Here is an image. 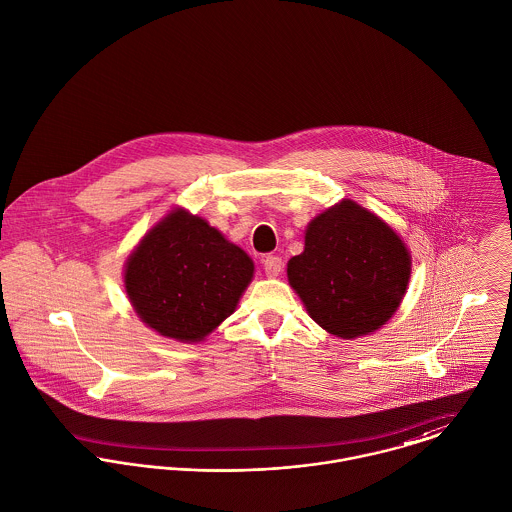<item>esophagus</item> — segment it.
<instances>
[{
	"instance_id": "34e87169",
	"label": "esophagus",
	"mask_w": 512,
	"mask_h": 512,
	"mask_svg": "<svg viewBox=\"0 0 512 512\" xmlns=\"http://www.w3.org/2000/svg\"><path fill=\"white\" fill-rule=\"evenodd\" d=\"M263 269L269 279H277L283 273V259L277 255H269L263 259Z\"/></svg>"
}]
</instances>
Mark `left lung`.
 Returning <instances> with one entry per match:
<instances>
[{"mask_svg": "<svg viewBox=\"0 0 512 512\" xmlns=\"http://www.w3.org/2000/svg\"><path fill=\"white\" fill-rule=\"evenodd\" d=\"M410 275L412 257L397 229L349 198L310 220L302 253L286 263L288 284L308 316L340 340L383 328Z\"/></svg>", "mask_w": 512, "mask_h": 512, "instance_id": "left-lung-1", "label": "left lung"}]
</instances>
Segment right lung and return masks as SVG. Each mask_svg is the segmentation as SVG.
<instances>
[{
	"label": "right lung",
	"mask_w": 512,
	"mask_h": 512,
	"mask_svg": "<svg viewBox=\"0 0 512 512\" xmlns=\"http://www.w3.org/2000/svg\"><path fill=\"white\" fill-rule=\"evenodd\" d=\"M253 259L208 220L172 208L123 265L139 320L167 340L200 343L229 318L253 281Z\"/></svg>",
	"instance_id": "add662e5"
}]
</instances>
